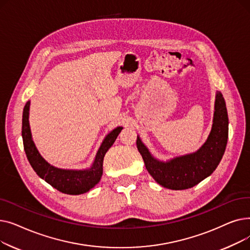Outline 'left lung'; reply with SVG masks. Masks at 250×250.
<instances>
[{
    "label": "left lung",
    "mask_w": 250,
    "mask_h": 250,
    "mask_svg": "<svg viewBox=\"0 0 250 250\" xmlns=\"http://www.w3.org/2000/svg\"><path fill=\"white\" fill-rule=\"evenodd\" d=\"M228 125L225 99L217 91L212 129L198 151L163 161L155 158L140 136L137 138V147L148 172L157 183L173 190L188 189L215 171L226 149Z\"/></svg>",
    "instance_id": "1"
}]
</instances>
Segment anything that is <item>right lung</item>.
<instances>
[{"instance_id": "right-lung-1", "label": "right lung", "mask_w": 250, "mask_h": 250, "mask_svg": "<svg viewBox=\"0 0 250 250\" xmlns=\"http://www.w3.org/2000/svg\"><path fill=\"white\" fill-rule=\"evenodd\" d=\"M30 101L25 104L22 115V138L27 159L36 174L52 188L67 194H82L93 188L100 181L103 173V159L113 145L123 126H117L106 135L96 153L92 165L85 169H62L50 165L38 152L32 139L29 125Z\"/></svg>"}]
</instances>
